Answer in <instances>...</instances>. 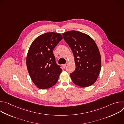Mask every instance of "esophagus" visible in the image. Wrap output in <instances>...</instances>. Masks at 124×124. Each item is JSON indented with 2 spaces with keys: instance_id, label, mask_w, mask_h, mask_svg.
<instances>
[{
  "instance_id": "34e87169",
  "label": "esophagus",
  "mask_w": 124,
  "mask_h": 124,
  "mask_svg": "<svg viewBox=\"0 0 124 124\" xmlns=\"http://www.w3.org/2000/svg\"><path fill=\"white\" fill-rule=\"evenodd\" d=\"M66 65H67V64H64V65H62V67H63V68L64 69H65V68H66Z\"/></svg>"
}]
</instances>
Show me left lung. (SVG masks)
<instances>
[{
  "instance_id": "left-lung-1",
  "label": "left lung",
  "mask_w": 124,
  "mask_h": 124,
  "mask_svg": "<svg viewBox=\"0 0 124 124\" xmlns=\"http://www.w3.org/2000/svg\"><path fill=\"white\" fill-rule=\"evenodd\" d=\"M62 35L75 57L76 69L70 74L73 82L82 87L92 85L101 68V57L96 44L89 35L79 31H70Z\"/></svg>"
}]
</instances>
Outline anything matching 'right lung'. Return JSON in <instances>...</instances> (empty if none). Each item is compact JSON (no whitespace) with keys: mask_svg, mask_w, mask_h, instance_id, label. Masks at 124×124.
Returning a JSON list of instances; mask_svg holds the SVG:
<instances>
[{"mask_svg":"<svg viewBox=\"0 0 124 124\" xmlns=\"http://www.w3.org/2000/svg\"><path fill=\"white\" fill-rule=\"evenodd\" d=\"M63 39L54 32L42 34L31 44L26 57V66L33 83L41 89H46L57 82L62 71L56 64L53 50Z\"/></svg>","mask_w":124,"mask_h":124,"instance_id":"right-lung-1","label":"right lung"}]
</instances>
